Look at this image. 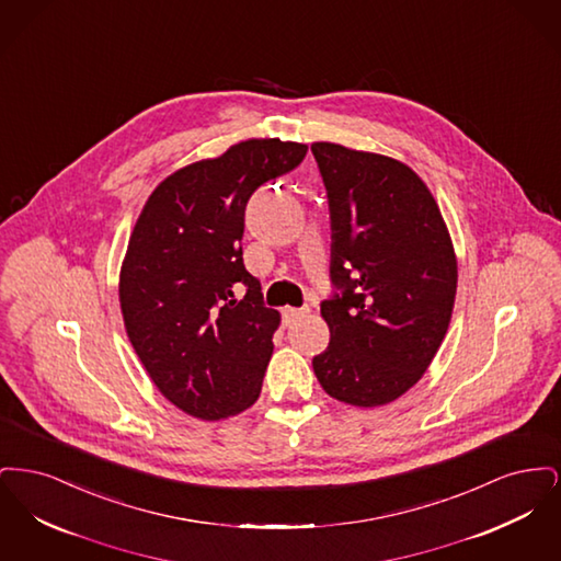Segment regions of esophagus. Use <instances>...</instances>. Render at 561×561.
<instances>
[{
    "label": "esophagus",
    "instance_id": "34e87169",
    "mask_svg": "<svg viewBox=\"0 0 561 561\" xmlns=\"http://www.w3.org/2000/svg\"><path fill=\"white\" fill-rule=\"evenodd\" d=\"M307 313H309V307H286L284 309V321L293 323L294 320H298V318H302Z\"/></svg>",
    "mask_w": 561,
    "mask_h": 561
}]
</instances>
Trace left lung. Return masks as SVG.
I'll list each match as a JSON object with an SVG mask.
<instances>
[{"instance_id":"8db88e82","label":"left lung","mask_w":561,"mask_h":561,"mask_svg":"<svg viewBox=\"0 0 561 561\" xmlns=\"http://www.w3.org/2000/svg\"><path fill=\"white\" fill-rule=\"evenodd\" d=\"M330 210V345L323 391L359 408L398 400L425 374L453 318L456 259L427 185L398 160L313 142Z\"/></svg>"}]
</instances>
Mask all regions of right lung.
<instances>
[{"label": "right lung", "instance_id": "1", "mask_svg": "<svg viewBox=\"0 0 561 561\" xmlns=\"http://www.w3.org/2000/svg\"><path fill=\"white\" fill-rule=\"evenodd\" d=\"M305 156L300 142L243 140L168 176L136 220L119 279L126 332L161 396L191 416L220 421L259 400L279 313L243 267V216Z\"/></svg>", "mask_w": 561, "mask_h": 561}]
</instances>
